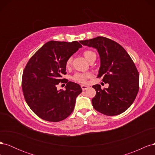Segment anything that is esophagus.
I'll return each instance as SVG.
<instances>
[{
    "label": "esophagus",
    "instance_id": "34e87169",
    "mask_svg": "<svg viewBox=\"0 0 155 155\" xmlns=\"http://www.w3.org/2000/svg\"><path fill=\"white\" fill-rule=\"evenodd\" d=\"M81 88H82V90H83V91H85V90H87V88H89V87H88V86L84 85H81Z\"/></svg>",
    "mask_w": 155,
    "mask_h": 155
}]
</instances>
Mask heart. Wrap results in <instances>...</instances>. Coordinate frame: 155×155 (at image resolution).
I'll return each instance as SVG.
<instances>
[{"label": "heart", "instance_id": "1", "mask_svg": "<svg viewBox=\"0 0 155 155\" xmlns=\"http://www.w3.org/2000/svg\"><path fill=\"white\" fill-rule=\"evenodd\" d=\"M83 55L88 62H90L94 58H96V54L91 50H85L83 52ZM72 62V58L70 57L69 58H68V59L66 61V67L69 68L70 66H71ZM90 77H91V74L89 73H76L72 77V79L74 81H76L78 83H85L87 81V79Z\"/></svg>", "mask_w": 155, "mask_h": 155}]
</instances>
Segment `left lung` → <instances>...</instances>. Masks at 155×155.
Here are the masks:
<instances>
[{
  "instance_id": "1",
  "label": "left lung",
  "mask_w": 155,
  "mask_h": 155,
  "mask_svg": "<svg viewBox=\"0 0 155 155\" xmlns=\"http://www.w3.org/2000/svg\"><path fill=\"white\" fill-rule=\"evenodd\" d=\"M79 43L96 48L100 58L97 78H102L107 88L93 85L96 94L92 98L93 107L107 116L121 114L132 105L139 90V74L125 50L116 42L97 37Z\"/></svg>"
}]
</instances>
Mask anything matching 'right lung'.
<instances>
[{
	"instance_id": "add662e5",
	"label": "right lung",
	"mask_w": 155,
	"mask_h": 155,
	"mask_svg": "<svg viewBox=\"0 0 155 155\" xmlns=\"http://www.w3.org/2000/svg\"><path fill=\"white\" fill-rule=\"evenodd\" d=\"M82 47L77 41L72 43L50 41L30 59L23 71L22 88L25 99L39 118L58 122L67 118L74 110L80 85L66 79V61ZM67 83L66 90L58 91L60 82Z\"/></svg>"
}]
</instances>
